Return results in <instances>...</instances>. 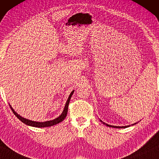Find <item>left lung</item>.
I'll list each match as a JSON object with an SVG mask.
<instances>
[{
    "label": "left lung",
    "instance_id": "8db88e82",
    "mask_svg": "<svg viewBox=\"0 0 159 159\" xmlns=\"http://www.w3.org/2000/svg\"><path fill=\"white\" fill-rule=\"evenodd\" d=\"M101 120V122H102L103 124H105L106 125H107V126H108V127H112V128H116V129H125V128H127V127H129V126H131V125H125V126H116V125H109V124H106V123H104V122H103L102 120ZM135 124H136V123H135V124H132V125H135Z\"/></svg>",
    "mask_w": 159,
    "mask_h": 159
}]
</instances>
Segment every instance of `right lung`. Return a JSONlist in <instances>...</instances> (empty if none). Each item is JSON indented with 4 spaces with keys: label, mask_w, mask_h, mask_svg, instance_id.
Here are the masks:
<instances>
[{
    "label": "right lung",
    "mask_w": 159,
    "mask_h": 159,
    "mask_svg": "<svg viewBox=\"0 0 159 159\" xmlns=\"http://www.w3.org/2000/svg\"><path fill=\"white\" fill-rule=\"evenodd\" d=\"M73 92H74V90H73V91H71V93H70L69 96H68L67 101H66V105L64 106V108H63V110L62 113H61V114L58 117L56 118L55 119H53V120H47V121H44V122L34 121V120H31L27 119V118H23V117L21 116L18 114V113H16L15 111H14V109H13V108H12V106L10 105V104H9V106H10L11 110L13 112L14 114H15V116H16V117H17L19 120H20V121H22L23 124H26L28 125H30V126L37 127V128L49 127V126H52V125L58 124H59V123H61V121H63V120H64V118H66V115H67L68 104H69L70 98H71V96H72V95L73 93Z\"/></svg>",
    "instance_id": "1"
}]
</instances>
